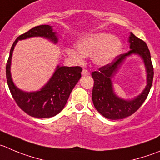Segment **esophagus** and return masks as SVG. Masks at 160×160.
Returning <instances> with one entry per match:
<instances>
[{"mask_svg": "<svg viewBox=\"0 0 160 160\" xmlns=\"http://www.w3.org/2000/svg\"><path fill=\"white\" fill-rule=\"evenodd\" d=\"M89 74H90V73H89L87 70L83 69L82 71V76H89Z\"/></svg>", "mask_w": 160, "mask_h": 160, "instance_id": "obj_1", "label": "esophagus"}]
</instances>
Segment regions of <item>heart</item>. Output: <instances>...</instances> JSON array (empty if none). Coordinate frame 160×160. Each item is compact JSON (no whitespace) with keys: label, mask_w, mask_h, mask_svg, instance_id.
<instances>
[{"label":"heart","mask_w":160,"mask_h":160,"mask_svg":"<svg viewBox=\"0 0 160 160\" xmlns=\"http://www.w3.org/2000/svg\"><path fill=\"white\" fill-rule=\"evenodd\" d=\"M77 50L69 48L68 53L78 63H82L84 57L92 56L99 67L110 64L119 56L122 43L118 38L108 33H95L81 38L75 44Z\"/></svg>","instance_id":"heart-1"}]
</instances>
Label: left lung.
<instances>
[{
	"instance_id": "1",
	"label": "left lung",
	"mask_w": 160,
	"mask_h": 160,
	"mask_svg": "<svg viewBox=\"0 0 160 160\" xmlns=\"http://www.w3.org/2000/svg\"><path fill=\"white\" fill-rule=\"evenodd\" d=\"M128 42L130 51L118 56L112 63L102 67L98 71L92 73L94 80L92 92L93 105L99 113L108 119H122L133 115L146 100L152 84L154 71L147 45L133 33H130ZM133 54L140 56L144 62L147 85L138 96L131 99H124L115 93L112 78L127 57Z\"/></svg>"
}]
</instances>
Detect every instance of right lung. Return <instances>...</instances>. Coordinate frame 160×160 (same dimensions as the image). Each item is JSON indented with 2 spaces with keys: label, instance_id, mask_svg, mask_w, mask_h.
I'll return each instance as SVG.
<instances>
[{
  "label": "right lung",
  "instance_id": "add662e5",
  "mask_svg": "<svg viewBox=\"0 0 160 160\" xmlns=\"http://www.w3.org/2000/svg\"><path fill=\"white\" fill-rule=\"evenodd\" d=\"M40 37L53 44L58 43V36L52 27L40 25L30 29L16 38L11 48L6 64V78L10 92L16 104L22 111L32 117L50 118L60 113L66 105L71 91L81 78L82 71L80 67H65L57 65L49 80L39 90L26 92L15 85L11 74L12 53L19 41Z\"/></svg>",
  "mask_w": 160,
  "mask_h": 160
}]
</instances>
